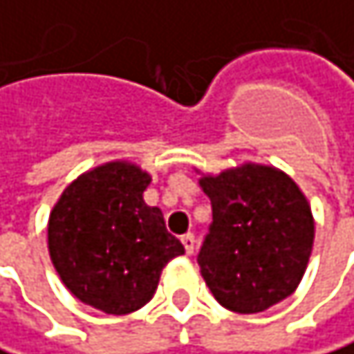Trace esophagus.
Wrapping results in <instances>:
<instances>
[{
    "label": "esophagus",
    "mask_w": 354,
    "mask_h": 354,
    "mask_svg": "<svg viewBox=\"0 0 354 354\" xmlns=\"http://www.w3.org/2000/svg\"><path fill=\"white\" fill-rule=\"evenodd\" d=\"M183 245H185L187 255H193L195 253V247H197V239L193 234H187V236H183Z\"/></svg>",
    "instance_id": "obj_1"
}]
</instances>
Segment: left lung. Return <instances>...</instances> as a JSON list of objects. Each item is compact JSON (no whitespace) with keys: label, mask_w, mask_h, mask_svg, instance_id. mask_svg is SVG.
I'll return each mask as SVG.
<instances>
[{"label":"left lung","mask_w":354,"mask_h":354,"mask_svg":"<svg viewBox=\"0 0 354 354\" xmlns=\"http://www.w3.org/2000/svg\"><path fill=\"white\" fill-rule=\"evenodd\" d=\"M214 222L197 263L216 301L236 313H261L301 284L315 239L311 205L288 174L243 163L203 174Z\"/></svg>","instance_id":"obj_1"}]
</instances>
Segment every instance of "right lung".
<instances>
[{"label": "right lung", "instance_id": "1", "mask_svg": "<svg viewBox=\"0 0 354 354\" xmlns=\"http://www.w3.org/2000/svg\"><path fill=\"white\" fill-rule=\"evenodd\" d=\"M151 174L118 159L72 180L49 214L47 247L64 286L107 315L145 307L169 259L185 253L159 207L142 199Z\"/></svg>", "mask_w": 354, "mask_h": 354}]
</instances>
